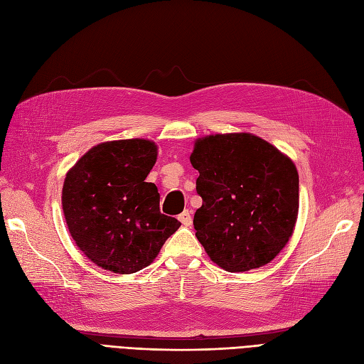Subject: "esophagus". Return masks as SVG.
Here are the masks:
<instances>
[{
	"label": "esophagus",
	"mask_w": 364,
	"mask_h": 364,
	"mask_svg": "<svg viewBox=\"0 0 364 364\" xmlns=\"http://www.w3.org/2000/svg\"><path fill=\"white\" fill-rule=\"evenodd\" d=\"M179 220H181V223H182L183 226H190V225H191L193 217H191V213L188 211V209H186V211H183V213L179 215Z\"/></svg>",
	"instance_id": "esophagus-1"
}]
</instances>
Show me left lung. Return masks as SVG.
I'll return each instance as SVG.
<instances>
[{"instance_id": "1", "label": "left lung", "mask_w": 364, "mask_h": 364, "mask_svg": "<svg viewBox=\"0 0 364 364\" xmlns=\"http://www.w3.org/2000/svg\"><path fill=\"white\" fill-rule=\"evenodd\" d=\"M190 161L202 206L196 237L217 266L247 272L270 262L289 243L299 209L291 159L250 134L197 139Z\"/></svg>"}]
</instances>
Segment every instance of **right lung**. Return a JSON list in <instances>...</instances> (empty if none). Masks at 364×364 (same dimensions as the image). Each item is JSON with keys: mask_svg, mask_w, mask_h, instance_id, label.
I'll return each mask as SVG.
<instances>
[{"mask_svg": "<svg viewBox=\"0 0 364 364\" xmlns=\"http://www.w3.org/2000/svg\"><path fill=\"white\" fill-rule=\"evenodd\" d=\"M147 139L102 142L77 161L63 182L62 206L75 245L97 266L135 273L158 257L181 222L161 214L156 162Z\"/></svg>", "mask_w": 364, "mask_h": 364, "instance_id": "add662e5", "label": "right lung"}]
</instances>
